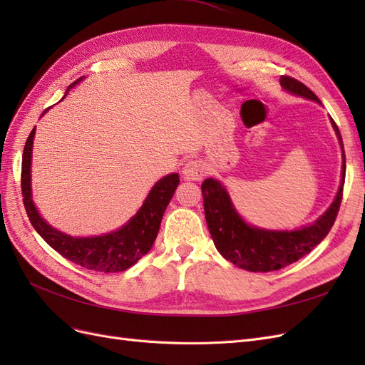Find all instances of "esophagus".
I'll list each match as a JSON object with an SVG mask.
<instances>
[{
  "label": "esophagus",
  "mask_w": 365,
  "mask_h": 365,
  "mask_svg": "<svg viewBox=\"0 0 365 365\" xmlns=\"http://www.w3.org/2000/svg\"><path fill=\"white\" fill-rule=\"evenodd\" d=\"M207 173L205 164L201 160H192L184 165L182 176L189 181H200L202 180Z\"/></svg>",
  "instance_id": "1"
}]
</instances>
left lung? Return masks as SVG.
I'll list each match as a JSON object with an SVG mask.
<instances>
[{
    "instance_id": "left-lung-1",
    "label": "left lung",
    "mask_w": 365,
    "mask_h": 365,
    "mask_svg": "<svg viewBox=\"0 0 365 365\" xmlns=\"http://www.w3.org/2000/svg\"><path fill=\"white\" fill-rule=\"evenodd\" d=\"M280 85L289 94L322 103L304 83L298 82L294 77L282 76ZM330 123H332L342 150L341 184L334 202L311 225L291 231L264 230L250 225L237 213L224 184L213 178H207L202 182L201 190L204 196L207 227L213 237L216 250L222 254V257L236 267L251 272L277 271L306 256L327 236L338 215L342 200V185H344L346 178V155L342 138L332 117H330Z\"/></svg>"
}]
</instances>
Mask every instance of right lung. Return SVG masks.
I'll return each instance as SVG.
<instances>
[{
  "instance_id": "1",
  "label": "right lung",
  "mask_w": 365,
  "mask_h": 365,
  "mask_svg": "<svg viewBox=\"0 0 365 365\" xmlns=\"http://www.w3.org/2000/svg\"><path fill=\"white\" fill-rule=\"evenodd\" d=\"M82 79L83 77L73 82L68 86L67 93ZM67 93H65V96H67ZM47 111L48 109H46L42 115ZM35 129L36 126L31 129L24 146L23 170H21V190H23V201L27 216L33 228L38 231V235L46 240L54 251H58L62 257L93 271L120 272L130 268L132 264H135L143 256H146L150 251L153 242L157 239L165 208H168L176 187L180 184L178 173L165 175L164 178L155 182V185L150 189L138 212L118 230L102 236L73 237L67 233H62V231L56 228H53L47 220L39 215L36 205L33 204L30 168Z\"/></svg>"
}]
</instances>
